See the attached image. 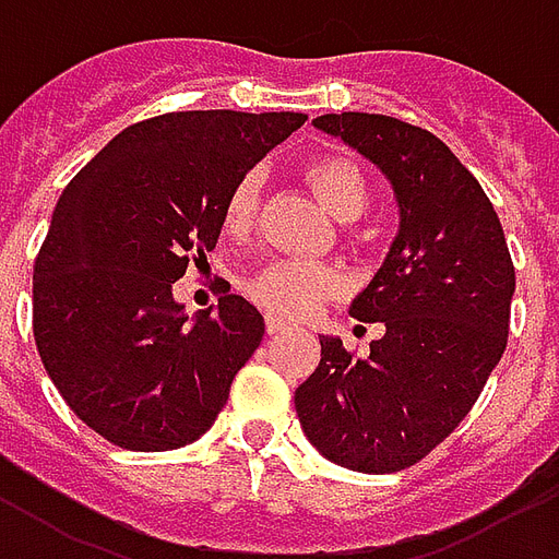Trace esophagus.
<instances>
[{
  "label": "esophagus",
  "mask_w": 559,
  "mask_h": 559,
  "mask_svg": "<svg viewBox=\"0 0 559 559\" xmlns=\"http://www.w3.org/2000/svg\"><path fill=\"white\" fill-rule=\"evenodd\" d=\"M287 332V325H284V322L281 320H275V317H269L266 320V334L269 337H275V334H284Z\"/></svg>",
  "instance_id": "1"
}]
</instances>
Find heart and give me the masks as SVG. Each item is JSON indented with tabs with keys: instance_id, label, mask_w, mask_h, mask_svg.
I'll use <instances>...</instances> for the list:
<instances>
[{
	"instance_id": "1",
	"label": "heart",
	"mask_w": 559,
	"mask_h": 559,
	"mask_svg": "<svg viewBox=\"0 0 559 559\" xmlns=\"http://www.w3.org/2000/svg\"><path fill=\"white\" fill-rule=\"evenodd\" d=\"M305 180L311 183L313 195L320 204L341 222L361 216L370 201V183L364 177L361 165L341 156L325 153L313 156L305 165ZM260 177L242 175L230 189L225 201V227L227 234H246L258 216ZM343 290V275L329 263L317 260H272L246 278V296L260 311L278 320H305L313 311H320L322 301L334 299Z\"/></svg>"
}]
</instances>
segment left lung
<instances>
[{"label": "left lung", "instance_id": "8db88e82", "mask_svg": "<svg viewBox=\"0 0 559 559\" xmlns=\"http://www.w3.org/2000/svg\"><path fill=\"white\" fill-rule=\"evenodd\" d=\"M313 127L364 153L391 180L400 234L355 320L384 322L358 358L320 337L322 358L296 388L305 436L343 468H412L465 420L510 337L515 266L495 206L448 144L415 123L343 111Z\"/></svg>", "mask_w": 559, "mask_h": 559}]
</instances>
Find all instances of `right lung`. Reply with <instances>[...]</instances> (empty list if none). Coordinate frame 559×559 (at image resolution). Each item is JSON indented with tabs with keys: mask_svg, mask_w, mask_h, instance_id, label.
<instances>
[{
	"mask_svg": "<svg viewBox=\"0 0 559 559\" xmlns=\"http://www.w3.org/2000/svg\"><path fill=\"white\" fill-rule=\"evenodd\" d=\"M301 111H168L118 132L61 192L32 278L40 361L85 427L123 450H177L213 427L263 317L227 293L186 322L171 284L206 260L248 168Z\"/></svg>",
	"mask_w": 559,
	"mask_h": 559,
	"instance_id": "obj_1",
	"label": "right lung"
}]
</instances>
